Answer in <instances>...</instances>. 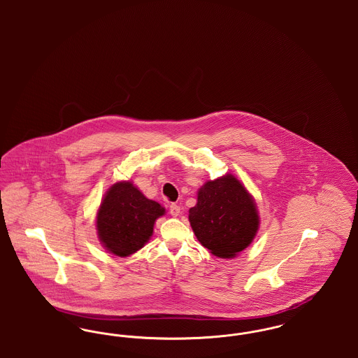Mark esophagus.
Instances as JSON below:
<instances>
[{
	"label": "esophagus",
	"mask_w": 358,
	"mask_h": 358,
	"mask_svg": "<svg viewBox=\"0 0 358 358\" xmlns=\"http://www.w3.org/2000/svg\"><path fill=\"white\" fill-rule=\"evenodd\" d=\"M169 210H171V216H174V217H176V216H178V215H180V212H181V208H180L178 205L174 204V203H173V204H171V206H169Z\"/></svg>",
	"instance_id": "1"
}]
</instances>
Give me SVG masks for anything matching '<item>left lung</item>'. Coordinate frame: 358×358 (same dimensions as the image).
I'll use <instances>...</instances> for the list:
<instances>
[{
    "mask_svg": "<svg viewBox=\"0 0 358 358\" xmlns=\"http://www.w3.org/2000/svg\"><path fill=\"white\" fill-rule=\"evenodd\" d=\"M189 222L197 240L222 259L245 250L259 229L254 199L232 174L205 182L189 209Z\"/></svg>",
    "mask_w": 358,
    "mask_h": 358,
    "instance_id": "8db88e82",
    "label": "left lung"
}]
</instances>
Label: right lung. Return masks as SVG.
<instances>
[{"label": "right lung", "instance_id": "add662e5", "mask_svg": "<svg viewBox=\"0 0 358 358\" xmlns=\"http://www.w3.org/2000/svg\"><path fill=\"white\" fill-rule=\"evenodd\" d=\"M165 209L146 199L130 181L117 182L103 197L96 216L103 247L124 257L141 250L153 235L154 222Z\"/></svg>", "mask_w": 358, "mask_h": 358}]
</instances>
